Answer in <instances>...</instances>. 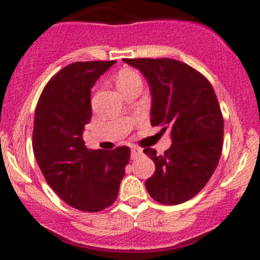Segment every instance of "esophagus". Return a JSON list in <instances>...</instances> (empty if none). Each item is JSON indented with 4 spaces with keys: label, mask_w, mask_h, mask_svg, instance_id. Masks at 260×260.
Masks as SVG:
<instances>
[{
    "label": "esophagus",
    "mask_w": 260,
    "mask_h": 260,
    "mask_svg": "<svg viewBox=\"0 0 260 260\" xmlns=\"http://www.w3.org/2000/svg\"><path fill=\"white\" fill-rule=\"evenodd\" d=\"M142 153H143L142 149L138 148V147H132V148H131V156H132L133 159H134V157H138Z\"/></svg>",
    "instance_id": "esophagus-1"
}]
</instances>
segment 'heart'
Here are the masks:
<instances>
[{"label": "heart", "instance_id": "obj_1", "mask_svg": "<svg viewBox=\"0 0 260 260\" xmlns=\"http://www.w3.org/2000/svg\"><path fill=\"white\" fill-rule=\"evenodd\" d=\"M134 80H140V77L139 74L137 72H134V71H131V70H123L121 71L120 74H118L117 77V85L118 88L122 85H126L128 83H132Z\"/></svg>", "mask_w": 260, "mask_h": 260}]
</instances>
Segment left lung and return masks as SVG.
<instances>
[{
    "label": "left lung",
    "mask_w": 260,
    "mask_h": 260,
    "mask_svg": "<svg viewBox=\"0 0 260 260\" xmlns=\"http://www.w3.org/2000/svg\"><path fill=\"white\" fill-rule=\"evenodd\" d=\"M147 79L151 92L150 123L170 131L172 144L162 155L144 153L155 172L145 181L157 203L176 205L204 188L219 164L223 118L209 80L194 68L172 58H124Z\"/></svg>",
    "instance_id": "1"
}]
</instances>
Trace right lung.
Instances as JSON below:
<instances>
[{
	"instance_id": "obj_1",
	"label": "right lung",
	"mask_w": 260,
	"mask_h": 260,
	"mask_svg": "<svg viewBox=\"0 0 260 260\" xmlns=\"http://www.w3.org/2000/svg\"><path fill=\"white\" fill-rule=\"evenodd\" d=\"M116 61L66 66L44 88L35 109L32 150L49 186L71 207L98 213L118 196L128 147L89 150L83 132L91 118V88Z\"/></svg>"
}]
</instances>
